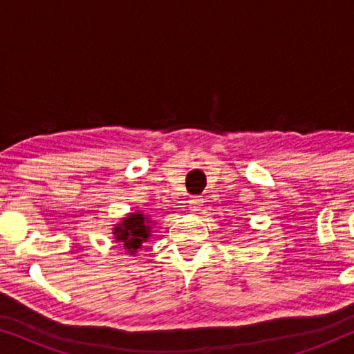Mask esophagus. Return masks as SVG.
<instances>
[{
	"label": "esophagus",
	"mask_w": 354,
	"mask_h": 354,
	"mask_svg": "<svg viewBox=\"0 0 354 354\" xmlns=\"http://www.w3.org/2000/svg\"><path fill=\"white\" fill-rule=\"evenodd\" d=\"M188 203H190V209L192 211H201L203 203H205V201H203V198H200V196H193Z\"/></svg>",
	"instance_id": "1"
}]
</instances>
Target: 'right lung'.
<instances>
[{
  "label": "right lung",
  "instance_id": "right-lung-1",
  "mask_svg": "<svg viewBox=\"0 0 354 354\" xmlns=\"http://www.w3.org/2000/svg\"><path fill=\"white\" fill-rule=\"evenodd\" d=\"M113 234L115 235V241L122 245L120 248L129 251L130 254H135L137 250L142 248V245L149 239L151 221H149V216L132 212V214L124 217L119 224H115Z\"/></svg>",
  "mask_w": 354,
  "mask_h": 354
}]
</instances>
